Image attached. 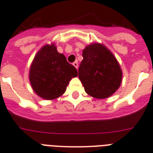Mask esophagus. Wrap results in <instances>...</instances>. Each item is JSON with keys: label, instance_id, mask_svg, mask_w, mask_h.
I'll use <instances>...</instances> for the list:
<instances>
[{"label": "esophagus", "instance_id": "esophagus-1", "mask_svg": "<svg viewBox=\"0 0 153 153\" xmlns=\"http://www.w3.org/2000/svg\"><path fill=\"white\" fill-rule=\"evenodd\" d=\"M73 65H74V66L75 67V68H77V69H78V62H77V61H75V62H73Z\"/></svg>", "mask_w": 153, "mask_h": 153}]
</instances>
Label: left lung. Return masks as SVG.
Wrapping results in <instances>:
<instances>
[{"instance_id":"1","label":"left lung","mask_w":153,"mask_h":153,"mask_svg":"<svg viewBox=\"0 0 153 153\" xmlns=\"http://www.w3.org/2000/svg\"><path fill=\"white\" fill-rule=\"evenodd\" d=\"M78 78L88 94L97 99L109 97L122 82L123 72L116 57L103 44L95 42L82 52Z\"/></svg>"}]
</instances>
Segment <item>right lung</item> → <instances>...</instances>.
Wrapping results in <instances>:
<instances>
[{"label": "right lung", "instance_id": "right-lung-1", "mask_svg": "<svg viewBox=\"0 0 153 153\" xmlns=\"http://www.w3.org/2000/svg\"><path fill=\"white\" fill-rule=\"evenodd\" d=\"M76 68L57 51L55 43L46 44L36 54L30 68L29 78L33 90L45 100H54L66 91Z\"/></svg>", "mask_w": 153, "mask_h": 153}]
</instances>
